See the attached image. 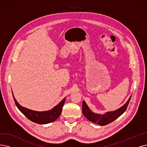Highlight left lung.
Instances as JSON below:
<instances>
[{
  "label": "left lung",
  "instance_id": "1",
  "mask_svg": "<svg viewBox=\"0 0 147 147\" xmlns=\"http://www.w3.org/2000/svg\"><path fill=\"white\" fill-rule=\"evenodd\" d=\"M131 97V95L129 98L127 102L124 105H122L121 107L114 111H107L104 114H99L93 112L90 108L87 106L85 101H83V104H82V105H83L82 106V111H83V115L88 120L98 125H105L114 121L116 119L118 118V117L125 112L128 105L130 102Z\"/></svg>",
  "mask_w": 147,
  "mask_h": 147
}]
</instances>
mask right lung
Instances as JSON below:
<instances>
[{
    "label": "right lung",
    "mask_w": 147,
    "mask_h": 147,
    "mask_svg": "<svg viewBox=\"0 0 147 147\" xmlns=\"http://www.w3.org/2000/svg\"><path fill=\"white\" fill-rule=\"evenodd\" d=\"M12 93L14 98V101L18 109L28 119L38 124H49V123L54 122L56 119H57L61 113L62 109L66 99V98H64L59 104H58L56 106H55L53 109H52L50 110L38 111L28 109L26 107L22 106V105H20V104L17 101L14 96L13 91Z\"/></svg>",
    "instance_id": "1"
}]
</instances>
